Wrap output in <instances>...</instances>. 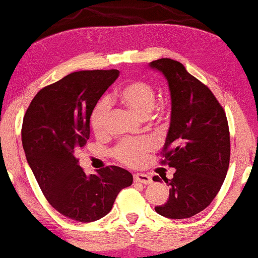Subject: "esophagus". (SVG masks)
<instances>
[{
	"label": "esophagus",
	"mask_w": 258,
	"mask_h": 258,
	"mask_svg": "<svg viewBox=\"0 0 258 258\" xmlns=\"http://www.w3.org/2000/svg\"><path fill=\"white\" fill-rule=\"evenodd\" d=\"M133 179H135V182L143 183V184H150V183L153 182L152 177L148 176L146 173H136L135 176H133Z\"/></svg>",
	"instance_id": "34e87169"
}]
</instances>
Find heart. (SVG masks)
<instances>
[{"label":"heart","mask_w":258,"mask_h":258,"mask_svg":"<svg viewBox=\"0 0 258 258\" xmlns=\"http://www.w3.org/2000/svg\"><path fill=\"white\" fill-rule=\"evenodd\" d=\"M114 99L139 117L146 119L155 106L156 94L152 85L144 81H132L115 92ZM109 117L110 104L106 99L99 100L91 114V127L98 137H103L108 133ZM152 149L153 143L147 139L123 141L115 147L112 154L115 159L122 164L128 166H138Z\"/></svg>","instance_id":"1"}]
</instances>
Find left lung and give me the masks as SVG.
<instances>
[{
    "label": "left lung",
    "mask_w": 258,
    "mask_h": 258,
    "mask_svg": "<svg viewBox=\"0 0 258 258\" xmlns=\"http://www.w3.org/2000/svg\"><path fill=\"white\" fill-rule=\"evenodd\" d=\"M162 73L171 93V121L161 164L176 168L168 200L159 215L189 218L205 210L220 191L229 167L230 139L226 112L210 88L170 58L149 64ZM160 182L155 176L153 178Z\"/></svg>",
    "instance_id": "left-lung-1"
}]
</instances>
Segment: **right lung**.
Wrapping results in <instances>:
<instances>
[{"label":"right lung","instance_id":"1","mask_svg":"<svg viewBox=\"0 0 258 258\" xmlns=\"http://www.w3.org/2000/svg\"><path fill=\"white\" fill-rule=\"evenodd\" d=\"M117 78L114 69L69 74L38 91L23 120V148L43 195L59 214L82 223L108 215L121 189L133 182L117 166L87 176L75 156L90 138L92 110Z\"/></svg>","mask_w":258,"mask_h":258}]
</instances>
